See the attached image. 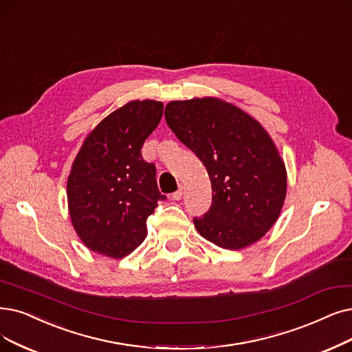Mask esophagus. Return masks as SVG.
I'll use <instances>...</instances> for the list:
<instances>
[{"mask_svg": "<svg viewBox=\"0 0 352 352\" xmlns=\"http://www.w3.org/2000/svg\"><path fill=\"white\" fill-rule=\"evenodd\" d=\"M182 196H184V186H180V188L172 195V198L176 199V201H179V199H182Z\"/></svg>", "mask_w": 352, "mask_h": 352, "instance_id": "obj_1", "label": "esophagus"}]
</instances>
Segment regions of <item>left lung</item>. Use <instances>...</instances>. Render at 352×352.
<instances>
[{
  "mask_svg": "<svg viewBox=\"0 0 352 352\" xmlns=\"http://www.w3.org/2000/svg\"><path fill=\"white\" fill-rule=\"evenodd\" d=\"M164 117L204 163L212 185L208 212L193 218L198 232L227 250L258 241L277 221L287 188L270 135L244 111L217 98L172 101Z\"/></svg>",
  "mask_w": 352,
  "mask_h": 352,
  "instance_id": "left-lung-1",
  "label": "left lung"
}]
</instances>
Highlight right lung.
Listing matches in <instances>:
<instances>
[{
    "label": "right lung",
    "mask_w": 352,
    "mask_h": 352,
    "mask_svg": "<svg viewBox=\"0 0 352 352\" xmlns=\"http://www.w3.org/2000/svg\"><path fill=\"white\" fill-rule=\"evenodd\" d=\"M163 104L131 101L87 137L67 177V204L82 243L98 254L122 258L144 241L146 221L159 201L156 166L142 156Z\"/></svg>",
    "instance_id": "right-lung-1"
}]
</instances>
